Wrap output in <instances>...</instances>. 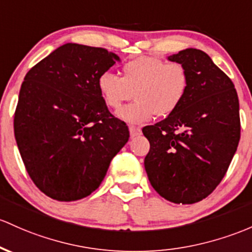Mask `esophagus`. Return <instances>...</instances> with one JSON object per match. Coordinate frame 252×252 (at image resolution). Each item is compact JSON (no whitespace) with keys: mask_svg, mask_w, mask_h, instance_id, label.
I'll use <instances>...</instances> for the list:
<instances>
[{"mask_svg":"<svg viewBox=\"0 0 252 252\" xmlns=\"http://www.w3.org/2000/svg\"><path fill=\"white\" fill-rule=\"evenodd\" d=\"M129 131H130V136L131 137H135V136H139L141 135V128H137V126H130L129 128Z\"/></svg>","mask_w":252,"mask_h":252,"instance_id":"obj_1","label":"esophagus"}]
</instances>
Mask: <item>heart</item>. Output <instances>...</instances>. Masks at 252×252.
<instances>
[{"label":"heart","mask_w":252,"mask_h":252,"mask_svg":"<svg viewBox=\"0 0 252 252\" xmlns=\"http://www.w3.org/2000/svg\"><path fill=\"white\" fill-rule=\"evenodd\" d=\"M123 76L104 71L98 77L101 98L113 110L126 101L137 99L124 107L118 116L129 123H143L157 115H172L184 100L189 87V75L181 63L165 62L153 56H140L122 67Z\"/></svg>","instance_id":"obj_1"}]
</instances>
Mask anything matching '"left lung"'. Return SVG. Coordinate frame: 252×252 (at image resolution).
<instances>
[{"mask_svg": "<svg viewBox=\"0 0 252 252\" xmlns=\"http://www.w3.org/2000/svg\"><path fill=\"white\" fill-rule=\"evenodd\" d=\"M168 60L187 69L189 87L172 115L142 129L151 145L145 168L160 196L191 204L211 195L227 172L240 139L239 100L206 52L185 49Z\"/></svg>", "mask_w": 252, "mask_h": 252, "instance_id": "left-lung-1", "label": "left lung"}]
</instances>
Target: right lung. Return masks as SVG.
<instances>
[{"label":"right lung","instance_id":"1","mask_svg":"<svg viewBox=\"0 0 252 252\" xmlns=\"http://www.w3.org/2000/svg\"><path fill=\"white\" fill-rule=\"evenodd\" d=\"M116 61L106 49L67 43L25 76L14 135L33 183L54 200L91 195L128 142V126L111 115L96 85Z\"/></svg>","mask_w":252,"mask_h":252}]
</instances>
